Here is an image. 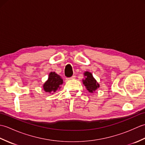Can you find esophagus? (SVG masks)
<instances>
[{"mask_svg": "<svg viewBox=\"0 0 145 145\" xmlns=\"http://www.w3.org/2000/svg\"><path fill=\"white\" fill-rule=\"evenodd\" d=\"M75 77H76V76H75V75H73L72 76H71V77L69 78V80H72V79H74V78H75Z\"/></svg>", "mask_w": 145, "mask_h": 145, "instance_id": "34e87169", "label": "esophagus"}]
</instances>
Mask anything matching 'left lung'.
I'll list each match as a JSON object with an SVG mask.
<instances>
[{
	"label": "left lung",
	"instance_id": "1",
	"mask_svg": "<svg viewBox=\"0 0 145 145\" xmlns=\"http://www.w3.org/2000/svg\"><path fill=\"white\" fill-rule=\"evenodd\" d=\"M84 75L85 76V79L83 80V83L88 91L90 93H93V91L97 90L100 87V85L97 82L96 80L93 78L91 73L86 72L84 73Z\"/></svg>",
	"mask_w": 145,
	"mask_h": 145
}]
</instances>
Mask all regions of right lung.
Masks as SVG:
<instances>
[{
  "label": "right lung",
  "mask_w": 145,
  "mask_h": 145,
  "mask_svg": "<svg viewBox=\"0 0 145 145\" xmlns=\"http://www.w3.org/2000/svg\"><path fill=\"white\" fill-rule=\"evenodd\" d=\"M63 84V80L60 75H57L55 72H51L49 74L48 80L44 84V89L46 92L54 93L58 88L60 85Z\"/></svg>",
  "instance_id": "right-lung-1"
}]
</instances>
